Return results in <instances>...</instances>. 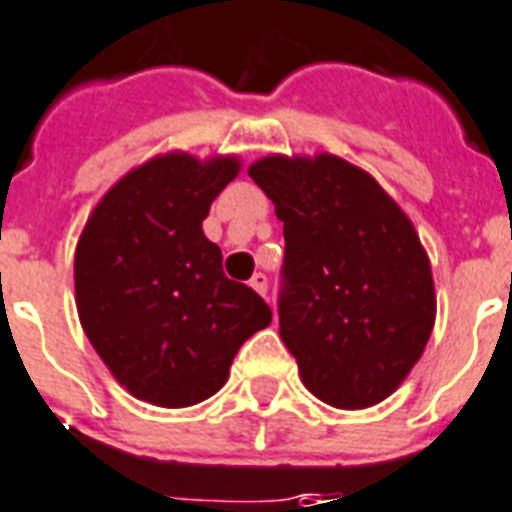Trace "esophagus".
Instances as JSON below:
<instances>
[{
    "label": "esophagus",
    "mask_w": 512,
    "mask_h": 512,
    "mask_svg": "<svg viewBox=\"0 0 512 512\" xmlns=\"http://www.w3.org/2000/svg\"><path fill=\"white\" fill-rule=\"evenodd\" d=\"M251 288L253 291H259L261 297H264V294H267V275H264V272H256L251 278Z\"/></svg>",
    "instance_id": "1"
}]
</instances>
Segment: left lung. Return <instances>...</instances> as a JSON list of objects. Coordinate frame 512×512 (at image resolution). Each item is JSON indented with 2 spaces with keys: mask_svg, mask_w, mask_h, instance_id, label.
<instances>
[{
  "mask_svg": "<svg viewBox=\"0 0 512 512\" xmlns=\"http://www.w3.org/2000/svg\"><path fill=\"white\" fill-rule=\"evenodd\" d=\"M248 175L283 221L280 337L340 410L378 405L421 359L437 313L429 256L370 172L340 156H267Z\"/></svg>",
  "mask_w": 512,
  "mask_h": 512,
  "instance_id": "1",
  "label": "left lung"
}]
</instances>
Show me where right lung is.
I'll list each match as a JSON object with an SVG mask.
<instances>
[{
  "mask_svg": "<svg viewBox=\"0 0 512 512\" xmlns=\"http://www.w3.org/2000/svg\"><path fill=\"white\" fill-rule=\"evenodd\" d=\"M240 159L164 153L126 172L88 215L75 251L83 332L132 397L188 407L229 378L240 345L272 310L229 280L202 232Z\"/></svg>",
  "mask_w": 512,
  "mask_h": 512,
  "instance_id": "1",
  "label": "right lung"
}]
</instances>
